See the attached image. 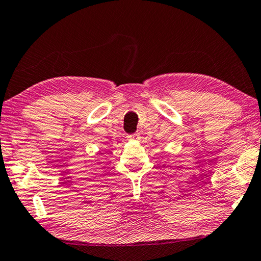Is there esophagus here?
Instances as JSON below:
<instances>
[{"label":"esophagus","mask_w":261,"mask_h":261,"mask_svg":"<svg viewBox=\"0 0 261 261\" xmlns=\"http://www.w3.org/2000/svg\"><path fill=\"white\" fill-rule=\"evenodd\" d=\"M140 138H141L140 133H134V134L128 135V136H127V140H129V141H139Z\"/></svg>","instance_id":"1"}]
</instances>
